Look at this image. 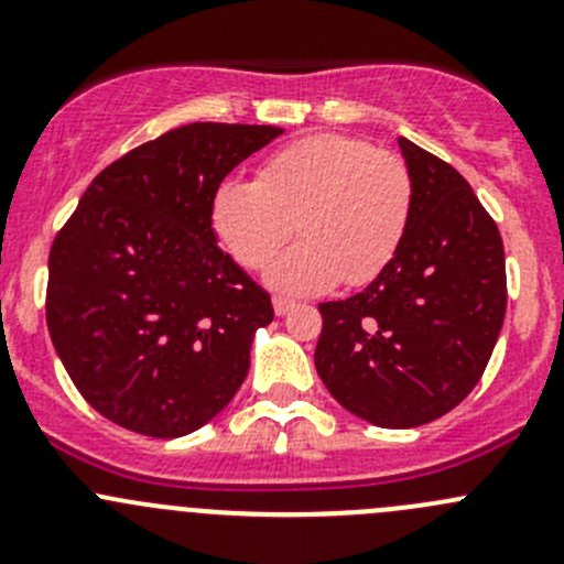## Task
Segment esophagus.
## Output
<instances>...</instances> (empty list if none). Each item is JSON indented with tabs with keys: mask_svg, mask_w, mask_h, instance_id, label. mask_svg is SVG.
Masks as SVG:
<instances>
[{
	"mask_svg": "<svg viewBox=\"0 0 564 564\" xmlns=\"http://www.w3.org/2000/svg\"><path fill=\"white\" fill-rule=\"evenodd\" d=\"M272 308H275L278 316H286L289 311L294 308V300H286V297H272Z\"/></svg>",
	"mask_w": 564,
	"mask_h": 564,
	"instance_id": "1",
	"label": "esophagus"
}]
</instances>
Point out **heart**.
I'll use <instances>...</instances> for the list:
<instances>
[{
  "mask_svg": "<svg viewBox=\"0 0 564 564\" xmlns=\"http://www.w3.org/2000/svg\"><path fill=\"white\" fill-rule=\"evenodd\" d=\"M412 215V176L392 152L362 139L318 133L283 147L256 182L226 180L213 196V229L240 264L259 270L294 235L267 281L308 294L344 278L373 281L401 248Z\"/></svg>",
  "mask_w": 564,
  "mask_h": 564,
  "instance_id": "1",
  "label": "heart"
}]
</instances>
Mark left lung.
<instances>
[{
	"label": "left lung",
	"instance_id": "obj_1",
	"mask_svg": "<svg viewBox=\"0 0 564 564\" xmlns=\"http://www.w3.org/2000/svg\"><path fill=\"white\" fill-rule=\"evenodd\" d=\"M412 215L360 294L322 303L316 371L329 395L382 429H414L480 382L508 305L505 248L469 182L409 139Z\"/></svg>",
	"mask_w": 564,
	"mask_h": 564
}]
</instances>
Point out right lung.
<instances>
[{"label": "right lung", "instance_id": "add662e5", "mask_svg": "<svg viewBox=\"0 0 564 564\" xmlns=\"http://www.w3.org/2000/svg\"><path fill=\"white\" fill-rule=\"evenodd\" d=\"M275 124L193 122L135 147L84 191L48 256L45 322L93 409L174 440L246 382L270 294L218 246L213 196Z\"/></svg>", "mask_w": 564, "mask_h": 564}]
</instances>
